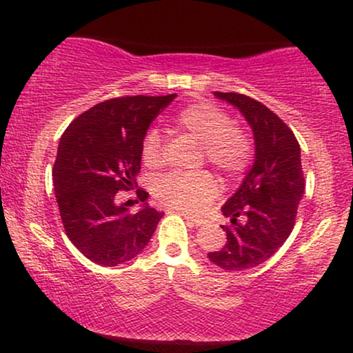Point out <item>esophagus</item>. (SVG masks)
Segmentation results:
<instances>
[{
    "label": "esophagus",
    "mask_w": 353,
    "mask_h": 353,
    "mask_svg": "<svg viewBox=\"0 0 353 353\" xmlns=\"http://www.w3.org/2000/svg\"><path fill=\"white\" fill-rule=\"evenodd\" d=\"M182 216L185 217V221L189 222V224H192V225H196V228H201V225H204L205 222V219H202V217H194V216H189V214H182Z\"/></svg>",
    "instance_id": "esophagus-1"
}]
</instances>
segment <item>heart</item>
<instances>
[{"label":"heart","instance_id":"b5f03b06","mask_svg":"<svg viewBox=\"0 0 353 353\" xmlns=\"http://www.w3.org/2000/svg\"><path fill=\"white\" fill-rule=\"evenodd\" d=\"M174 128L199 141V159H205L225 177H237L249 168L254 154L252 137L242 125L230 121L221 108L196 103L181 109ZM141 159L145 168L163 163V139L149 129L141 143ZM217 184L209 171H171L152 181V192L164 204L184 210H201L216 196Z\"/></svg>","mask_w":353,"mask_h":353}]
</instances>
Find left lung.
Segmentation results:
<instances>
[{
  "mask_svg": "<svg viewBox=\"0 0 353 353\" xmlns=\"http://www.w3.org/2000/svg\"><path fill=\"white\" fill-rule=\"evenodd\" d=\"M250 124L255 159L241 188L222 205L228 241L208 257L224 270H247L272 257L292 232L305 179L292 129L262 103L239 92H214Z\"/></svg>",
  "mask_w": 353,
  "mask_h": 353,
  "instance_id": "left-lung-1",
  "label": "left lung"
}]
</instances>
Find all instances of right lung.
Wrapping results in <instances>:
<instances>
[{"label": "right lung", "instance_id": "1", "mask_svg": "<svg viewBox=\"0 0 353 353\" xmlns=\"http://www.w3.org/2000/svg\"><path fill=\"white\" fill-rule=\"evenodd\" d=\"M176 94L124 96L96 104L68 125L52 165L56 201L70 241L91 262L119 265L151 241L163 212H129L117 192L137 188L141 143L149 124ZM137 199L149 194L137 189Z\"/></svg>", "mask_w": 353, "mask_h": 353}]
</instances>
